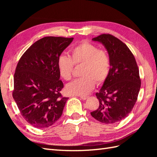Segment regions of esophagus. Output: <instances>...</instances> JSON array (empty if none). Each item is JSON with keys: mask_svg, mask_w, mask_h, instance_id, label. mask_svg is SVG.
<instances>
[{"mask_svg": "<svg viewBox=\"0 0 157 157\" xmlns=\"http://www.w3.org/2000/svg\"><path fill=\"white\" fill-rule=\"evenodd\" d=\"M79 97H80L82 100H86V99L88 98V96H79Z\"/></svg>", "mask_w": 157, "mask_h": 157, "instance_id": "34e87169", "label": "esophagus"}]
</instances>
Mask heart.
I'll return each mask as SVG.
<instances>
[{
    "instance_id": "heart-1",
    "label": "heart",
    "mask_w": 157,
    "mask_h": 157,
    "mask_svg": "<svg viewBox=\"0 0 157 157\" xmlns=\"http://www.w3.org/2000/svg\"><path fill=\"white\" fill-rule=\"evenodd\" d=\"M75 65H82V78L66 86V92L71 95H86L94 88L95 81L101 84L105 81L110 69L111 61L104 50L88 42L79 43L70 51V57L61 55L57 60L59 74L65 80L72 78Z\"/></svg>"
}]
</instances>
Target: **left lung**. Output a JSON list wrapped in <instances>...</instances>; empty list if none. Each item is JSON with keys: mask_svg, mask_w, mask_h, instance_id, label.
<instances>
[{"mask_svg": "<svg viewBox=\"0 0 157 157\" xmlns=\"http://www.w3.org/2000/svg\"><path fill=\"white\" fill-rule=\"evenodd\" d=\"M92 40L101 42L107 50L111 69L96 94L98 108L90 114L101 123H114L125 119L137 101L141 86L138 67L127 45L114 36L103 34Z\"/></svg>", "mask_w": 157, "mask_h": 157, "instance_id": "8db88e82", "label": "left lung"}]
</instances>
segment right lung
<instances>
[{"label": "right lung", "instance_id": "right-lung-1", "mask_svg": "<svg viewBox=\"0 0 157 157\" xmlns=\"http://www.w3.org/2000/svg\"><path fill=\"white\" fill-rule=\"evenodd\" d=\"M73 38L46 36L20 58L14 74L13 97L23 117L36 128L51 126L62 115L68 98L61 90L57 60Z\"/></svg>", "mask_w": 157, "mask_h": 157}]
</instances>
